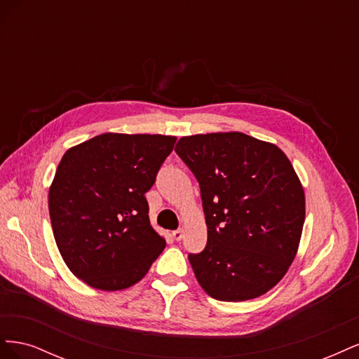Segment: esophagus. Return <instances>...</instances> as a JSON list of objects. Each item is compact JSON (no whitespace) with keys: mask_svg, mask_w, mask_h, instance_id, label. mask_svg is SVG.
Wrapping results in <instances>:
<instances>
[{"mask_svg":"<svg viewBox=\"0 0 359 359\" xmlns=\"http://www.w3.org/2000/svg\"><path fill=\"white\" fill-rule=\"evenodd\" d=\"M172 236H173V240H177V241H181L182 238H184V231L182 229H178V231H173L172 232Z\"/></svg>","mask_w":359,"mask_h":359,"instance_id":"34e87169","label":"esophagus"}]
</instances>
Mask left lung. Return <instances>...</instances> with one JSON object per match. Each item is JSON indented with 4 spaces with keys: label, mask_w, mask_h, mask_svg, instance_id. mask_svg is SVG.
I'll use <instances>...</instances> for the list:
<instances>
[{
    "label": "left lung",
    "mask_w": 359,
    "mask_h": 359,
    "mask_svg": "<svg viewBox=\"0 0 359 359\" xmlns=\"http://www.w3.org/2000/svg\"><path fill=\"white\" fill-rule=\"evenodd\" d=\"M177 154L201 186L208 241L189 255L201 287L219 301L264 295L297 256L306 196L277 145L240 132L184 136Z\"/></svg>",
    "instance_id": "left-lung-1"
}]
</instances>
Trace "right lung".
Listing matches in <instances>:
<instances>
[{
  "instance_id": "right-lung-1",
  "label": "right lung",
  "mask_w": 359,
  "mask_h": 359,
  "mask_svg": "<svg viewBox=\"0 0 359 359\" xmlns=\"http://www.w3.org/2000/svg\"><path fill=\"white\" fill-rule=\"evenodd\" d=\"M175 136L103 133L66 151L49 187V215L64 262L86 285L123 290L166 247L145 193Z\"/></svg>"
}]
</instances>
